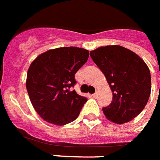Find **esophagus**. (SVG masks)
I'll return each instance as SVG.
<instances>
[{"label": "esophagus", "mask_w": 160, "mask_h": 160, "mask_svg": "<svg viewBox=\"0 0 160 160\" xmlns=\"http://www.w3.org/2000/svg\"><path fill=\"white\" fill-rule=\"evenodd\" d=\"M92 97H93V98H98V92H96V93H94V94L92 95Z\"/></svg>", "instance_id": "34e87169"}]
</instances>
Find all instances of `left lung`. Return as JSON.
<instances>
[{
  "instance_id": "obj_1",
  "label": "left lung",
  "mask_w": 160,
  "mask_h": 160,
  "mask_svg": "<svg viewBox=\"0 0 160 160\" xmlns=\"http://www.w3.org/2000/svg\"><path fill=\"white\" fill-rule=\"evenodd\" d=\"M90 56L107 79L112 102L102 108L105 116L117 124L129 122L146 106L151 92V75L145 62L120 46H107L92 51Z\"/></svg>"
}]
</instances>
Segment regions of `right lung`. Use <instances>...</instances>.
<instances>
[{"mask_svg": "<svg viewBox=\"0 0 160 160\" xmlns=\"http://www.w3.org/2000/svg\"><path fill=\"white\" fill-rule=\"evenodd\" d=\"M89 52L75 47L42 53L29 66L26 87L38 114L47 122L63 125L79 116L86 97L73 90L74 75L87 61Z\"/></svg>", "mask_w": 160, "mask_h": 160, "instance_id": "right-lung-1", "label": "right lung"}]
</instances>
